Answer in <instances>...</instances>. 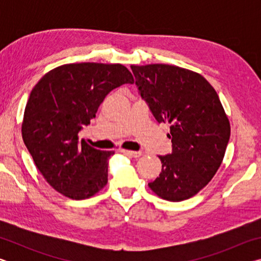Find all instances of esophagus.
<instances>
[{"instance_id": "34e87169", "label": "esophagus", "mask_w": 261, "mask_h": 261, "mask_svg": "<svg viewBox=\"0 0 261 261\" xmlns=\"http://www.w3.org/2000/svg\"><path fill=\"white\" fill-rule=\"evenodd\" d=\"M124 155L131 156V158H139L141 155V152H135V151H129V149H122L121 151Z\"/></svg>"}]
</instances>
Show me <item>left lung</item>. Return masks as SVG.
Listing matches in <instances>:
<instances>
[{"instance_id": "left-lung-1", "label": "left lung", "mask_w": 261, "mask_h": 261, "mask_svg": "<svg viewBox=\"0 0 261 261\" xmlns=\"http://www.w3.org/2000/svg\"><path fill=\"white\" fill-rule=\"evenodd\" d=\"M131 70L155 120L171 125L173 151L159 155L161 173L148 187L162 199L187 200L213 178L230 138L219 95L199 73L176 65H131Z\"/></svg>"}]
</instances>
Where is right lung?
<instances>
[{
    "label": "right lung",
    "instance_id": "add662e5",
    "mask_svg": "<svg viewBox=\"0 0 261 261\" xmlns=\"http://www.w3.org/2000/svg\"><path fill=\"white\" fill-rule=\"evenodd\" d=\"M134 82L122 64L76 63L51 70L34 86L21 135L35 166L56 191L82 200L107 184L114 152L79 143L78 134L110 92Z\"/></svg>",
    "mask_w": 261,
    "mask_h": 261
}]
</instances>
